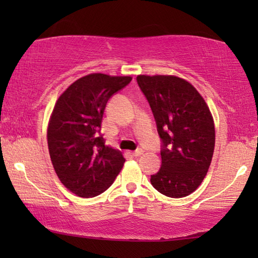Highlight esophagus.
<instances>
[{"mask_svg":"<svg viewBox=\"0 0 258 258\" xmlns=\"http://www.w3.org/2000/svg\"><path fill=\"white\" fill-rule=\"evenodd\" d=\"M144 153V151L142 150V149H137V150H135V151H133V156H135V157H137V156H141V155H142Z\"/></svg>","mask_w":258,"mask_h":258,"instance_id":"obj_1","label":"esophagus"}]
</instances>
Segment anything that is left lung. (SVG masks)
Listing matches in <instances>:
<instances>
[{"label":"left lung","instance_id":"1","mask_svg":"<svg viewBox=\"0 0 258 258\" xmlns=\"http://www.w3.org/2000/svg\"><path fill=\"white\" fill-rule=\"evenodd\" d=\"M163 142L162 165L150 182L161 194L181 199L201 185L215 148V124L196 88L175 75H139Z\"/></svg>","mask_w":258,"mask_h":258}]
</instances>
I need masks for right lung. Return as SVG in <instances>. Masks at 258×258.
<instances>
[{
    "label": "right lung",
    "instance_id": "obj_1",
    "mask_svg": "<svg viewBox=\"0 0 258 258\" xmlns=\"http://www.w3.org/2000/svg\"><path fill=\"white\" fill-rule=\"evenodd\" d=\"M133 80L94 73L70 84L56 101L47 140L54 170L67 189L80 197L105 191L124 164L123 154L98 137L112 94Z\"/></svg>",
    "mask_w": 258,
    "mask_h": 258
}]
</instances>
